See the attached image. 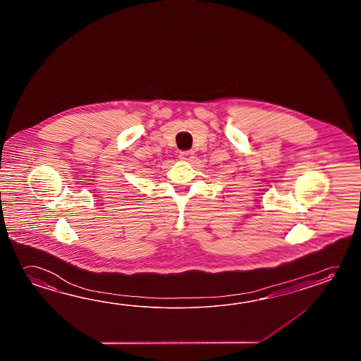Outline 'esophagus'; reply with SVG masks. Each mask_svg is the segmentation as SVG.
<instances>
[{
  "label": "esophagus",
  "instance_id": "1",
  "mask_svg": "<svg viewBox=\"0 0 361 361\" xmlns=\"http://www.w3.org/2000/svg\"><path fill=\"white\" fill-rule=\"evenodd\" d=\"M193 151H183L179 154V159L183 160V161H190L193 159Z\"/></svg>",
  "mask_w": 361,
  "mask_h": 361
}]
</instances>
